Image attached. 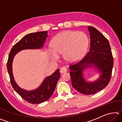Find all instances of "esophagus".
Here are the masks:
<instances>
[{
  "instance_id": "esophagus-1",
  "label": "esophagus",
  "mask_w": 122,
  "mask_h": 122,
  "mask_svg": "<svg viewBox=\"0 0 122 122\" xmlns=\"http://www.w3.org/2000/svg\"><path fill=\"white\" fill-rule=\"evenodd\" d=\"M67 71V69L66 68V67H61V69H60V73H66V72Z\"/></svg>"
}]
</instances>
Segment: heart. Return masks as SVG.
<instances>
[{"instance_id":"obj_1","label":"heart","mask_w":122,"mask_h":122,"mask_svg":"<svg viewBox=\"0 0 122 122\" xmlns=\"http://www.w3.org/2000/svg\"><path fill=\"white\" fill-rule=\"evenodd\" d=\"M88 45V38L84 33L67 30L54 38L51 44V53L55 58L63 54L66 61L73 62L83 56Z\"/></svg>"}]
</instances>
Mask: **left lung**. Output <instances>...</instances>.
I'll use <instances>...</instances> for the list:
<instances>
[{
  "label": "left lung",
  "instance_id": "8db88e82",
  "mask_svg": "<svg viewBox=\"0 0 122 122\" xmlns=\"http://www.w3.org/2000/svg\"><path fill=\"white\" fill-rule=\"evenodd\" d=\"M90 38L89 51L78 62L69 66L72 86L84 95H92L106 88L110 82L113 67V57L109 42L95 27L88 26ZM95 67L100 77L89 82L83 72L89 67Z\"/></svg>",
  "mask_w": 122,
  "mask_h": 122
}]
</instances>
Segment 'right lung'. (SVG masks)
<instances>
[{"instance_id":"right-lung-1","label":"right lung","mask_w":122,"mask_h":122,"mask_svg":"<svg viewBox=\"0 0 122 122\" xmlns=\"http://www.w3.org/2000/svg\"><path fill=\"white\" fill-rule=\"evenodd\" d=\"M47 36V31L27 34L14 45L9 55L7 68L12 87L22 98L32 104H40L51 97L60 77V69L56 70L51 75L47 76L38 88L28 91L20 88L16 83L12 71V63L15 55L20 51L25 49H39L43 48Z\"/></svg>"}]
</instances>
